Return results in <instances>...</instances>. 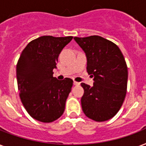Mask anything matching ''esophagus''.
Here are the masks:
<instances>
[{
	"label": "esophagus",
	"instance_id": "esophagus-1",
	"mask_svg": "<svg viewBox=\"0 0 146 146\" xmlns=\"http://www.w3.org/2000/svg\"><path fill=\"white\" fill-rule=\"evenodd\" d=\"M73 84H74L75 86H79L80 85V83H78V82H76V81H74V82H73Z\"/></svg>",
	"mask_w": 146,
	"mask_h": 146
}]
</instances>
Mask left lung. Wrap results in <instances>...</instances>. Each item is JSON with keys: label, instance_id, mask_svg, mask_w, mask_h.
Instances as JSON below:
<instances>
[{"label": "left lung", "instance_id": "1", "mask_svg": "<svg viewBox=\"0 0 146 146\" xmlns=\"http://www.w3.org/2000/svg\"><path fill=\"white\" fill-rule=\"evenodd\" d=\"M85 52L87 72L93 86L82 83L84 94L81 105L84 114L96 122H104L119 112L127 90L128 69L120 49L100 36L74 37Z\"/></svg>", "mask_w": 146, "mask_h": 146}]
</instances>
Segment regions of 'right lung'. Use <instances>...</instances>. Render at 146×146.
Here are the masks:
<instances>
[{"mask_svg": "<svg viewBox=\"0 0 146 146\" xmlns=\"http://www.w3.org/2000/svg\"><path fill=\"white\" fill-rule=\"evenodd\" d=\"M73 36H43L31 41L22 51L17 64L20 98L34 119L52 122L60 117L73 81L53 77L59 54Z\"/></svg>", "mask_w": 146, "mask_h": 146, "instance_id": "1", "label": "right lung"}]
</instances>
